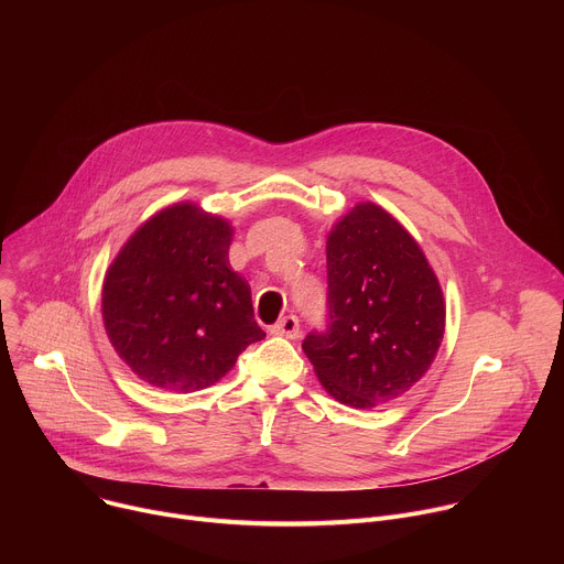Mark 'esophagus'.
Returning <instances> with one entry per match:
<instances>
[{
  "mask_svg": "<svg viewBox=\"0 0 564 564\" xmlns=\"http://www.w3.org/2000/svg\"><path fill=\"white\" fill-rule=\"evenodd\" d=\"M272 335H279V337H285V339H296L301 335V328H299V318L294 314H288L283 316L281 321H276V324L272 326Z\"/></svg>",
  "mask_w": 564,
  "mask_h": 564,
  "instance_id": "1",
  "label": "esophagus"
}]
</instances>
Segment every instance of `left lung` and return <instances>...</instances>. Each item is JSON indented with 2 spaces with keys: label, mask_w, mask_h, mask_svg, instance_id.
<instances>
[{
  "label": "left lung",
  "mask_w": 564,
  "mask_h": 564,
  "mask_svg": "<svg viewBox=\"0 0 564 564\" xmlns=\"http://www.w3.org/2000/svg\"><path fill=\"white\" fill-rule=\"evenodd\" d=\"M326 259L330 324L305 337L303 352L341 404H388L426 375L442 346V285L409 229L375 203L335 223Z\"/></svg>",
  "instance_id": "1"
}]
</instances>
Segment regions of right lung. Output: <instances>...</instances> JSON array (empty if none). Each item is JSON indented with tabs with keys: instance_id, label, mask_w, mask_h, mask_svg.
Segmentation results:
<instances>
[{
	"instance_id": "obj_1",
	"label": "right lung",
	"mask_w": 564,
	"mask_h": 564,
	"mask_svg": "<svg viewBox=\"0 0 564 564\" xmlns=\"http://www.w3.org/2000/svg\"><path fill=\"white\" fill-rule=\"evenodd\" d=\"M231 236L229 220L185 200L144 220L109 265L107 337L153 388H207L265 337L248 281L229 265Z\"/></svg>"
}]
</instances>
